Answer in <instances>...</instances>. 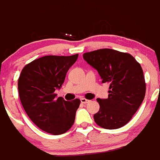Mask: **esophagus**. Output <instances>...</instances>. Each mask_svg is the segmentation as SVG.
Instances as JSON below:
<instances>
[{
  "label": "esophagus",
  "instance_id": "esophagus-1",
  "mask_svg": "<svg viewBox=\"0 0 160 160\" xmlns=\"http://www.w3.org/2000/svg\"><path fill=\"white\" fill-rule=\"evenodd\" d=\"M80 102H81V103L83 104H87L88 103V102H90V100L84 98H80Z\"/></svg>",
  "mask_w": 160,
  "mask_h": 160
}]
</instances>
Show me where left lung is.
Instances as JSON below:
<instances>
[{
	"mask_svg": "<svg viewBox=\"0 0 160 160\" xmlns=\"http://www.w3.org/2000/svg\"><path fill=\"white\" fill-rule=\"evenodd\" d=\"M98 71L102 83H109L108 98H98L95 123L105 129H118L130 121L143 102L146 91L141 65L131 55L103 48L83 55Z\"/></svg>",
	"mask_w": 160,
	"mask_h": 160,
	"instance_id": "left-lung-1",
	"label": "left lung"
}]
</instances>
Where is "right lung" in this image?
I'll use <instances>...</instances> for the list:
<instances>
[{"mask_svg":"<svg viewBox=\"0 0 160 160\" xmlns=\"http://www.w3.org/2000/svg\"><path fill=\"white\" fill-rule=\"evenodd\" d=\"M77 58L78 54L41 57L26 65L18 78V94L23 108L34 124L49 134H64L75 121L80 99L71 102L62 97L56 99L55 91L61 88Z\"/></svg>","mask_w":160,"mask_h":160,"instance_id":"right-lung-1","label":"right lung"}]
</instances>
